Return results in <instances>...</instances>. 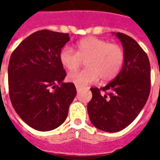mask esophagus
<instances>
[{"label": "esophagus", "mask_w": 160, "mask_h": 160, "mask_svg": "<svg viewBox=\"0 0 160 160\" xmlns=\"http://www.w3.org/2000/svg\"><path fill=\"white\" fill-rule=\"evenodd\" d=\"M76 88H77V92H79V91L81 90V87H80V86H78V85H77V86H76Z\"/></svg>", "instance_id": "esophagus-1"}]
</instances>
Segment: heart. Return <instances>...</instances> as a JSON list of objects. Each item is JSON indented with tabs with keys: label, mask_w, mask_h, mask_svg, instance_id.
I'll return each instance as SVG.
<instances>
[{
	"label": "heart",
	"mask_w": 160,
	"mask_h": 160,
	"mask_svg": "<svg viewBox=\"0 0 160 160\" xmlns=\"http://www.w3.org/2000/svg\"><path fill=\"white\" fill-rule=\"evenodd\" d=\"M77 52L70 47L59 52V61L66 69L75 71L85 60L86 68L71 73L68 80L79 86L93 83L99 77L103 82L110 81L118 75L125 63V52L116 43L94 36L85 37L77 42Z\"/></svg>",
	"instance_id": "heart-1"
}]
</instances>
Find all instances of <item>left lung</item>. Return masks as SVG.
<instances>
[{
  "instance_id": "left-lung-1",
  "label": "left lung",
  "mask_w": 160,
  "mask_h": 160,
  "mask_svg": "<svg viewBox=\"0 0 160 160\" xmlns=\"http://www.w3.org/2000/svg\"><path fill=\"white\" fill-rule=\"evenodd\" d=\"M125 52V63L109 83L91 88L87 105L92 124L104 132H118L136 118L151 91V65L144 51L132 37L117 33Z\"/></svg>"
}]
</instances>
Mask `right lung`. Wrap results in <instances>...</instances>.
Wrapping results in <instances>:
<instances>
[{"instance_id":"right-lung-1","label":"right lung","mask_w":160,"mask_h":160,"mask_svg":"<svg viewBox=\"0 0 160 160\" xmlns=\"http://www.w3.org/2000/svg\"><path fill=\"white\" fill-rule=\"evenodd\" d=\"M68 34L47 29L30 34L13 51L8 68L11 104L21 119L38 131H51L64 122L77 95L59 61Z\"/></svg>"}]
</instances>
